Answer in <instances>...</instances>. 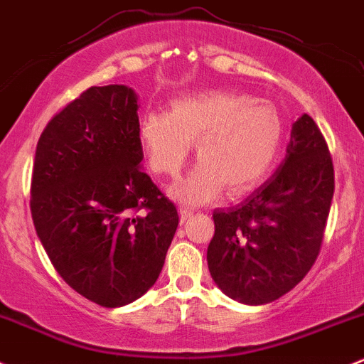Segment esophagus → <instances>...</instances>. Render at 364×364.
Returning <instances> with one entry per match:
<instances>
[{
  "mask_svg": "<svg viewBox=\"0 0 364 364\" xmlns=\"http://www.w3.org/2000/svg\"><path fill=\"white\" fill-rule=\"evenodd\" d=\"M191 215H193V210L188 209V207H181V209H179V219H181V223L188 221Z\"/></svg>",
  "mask_w": 364,
  "mask_h": 364,
  "instance_id": "34e87169",
  "label": "esophagus"
}]
</instances>
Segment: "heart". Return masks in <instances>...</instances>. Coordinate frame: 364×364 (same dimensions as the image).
I'll return each mask as SVG.
<instances>
[{
  "label": "heart",
  "instance_id": "obj_1",
  "mask_svg": "<svg viewBox=\"0 0 364 364\" xmlns=\"http://www.w3.org/2000/svg\"><path fill=\"white\" fill-rule=\"evenodd\" d=\"M138 136L151 173L166 178L179 174L195 145L198 164L171 195L200 205L223 186L240 195L266 178L282 149L283 121L273 103L215 91L174 100L167 114L149 112Z\"/></svg>",
  "mask_w": 364,
  "mask_h": 364
}]
</instances>
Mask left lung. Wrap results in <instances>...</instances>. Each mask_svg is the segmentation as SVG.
<instances>
[{
	"label": "left lung",
	"mask_w": 364,
	"mask_h": 364,
	"mask_svg": "<svg viewBox=\"0 0 364 364\" xmlns=\"http://www.w3.org/2000/svg\"><path fill=\"white\" fill-rule=\"evenodd\" d=\"M333 188L325 138L302 114L274 174L242 203L214 210L207 264L221 292L249 306L290 292L316 261Z\"/></svg>",
	"instance_id": "8db88e82"
}]
</instances>
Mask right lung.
I'll list each match as a JSON object with an SVG mask.
<instances>
[{
    "mask_svg": "<svg viewBox=\"0 0 364 364\" xmlns=\"http://www.w3.org/2000/svg\"><path fill=\"white\" fill-rule=\"evenodd\" d=\"M138 95L93 86L43 131L31 213L51 264L82 297L131 304L154 287L179 218L141 171Z\"/></svg>",
    "mask_w": 364,
    "mask_h": 364,
    "instance_id": "obj_1",
    "label": "right lung"
}]
</instances>
